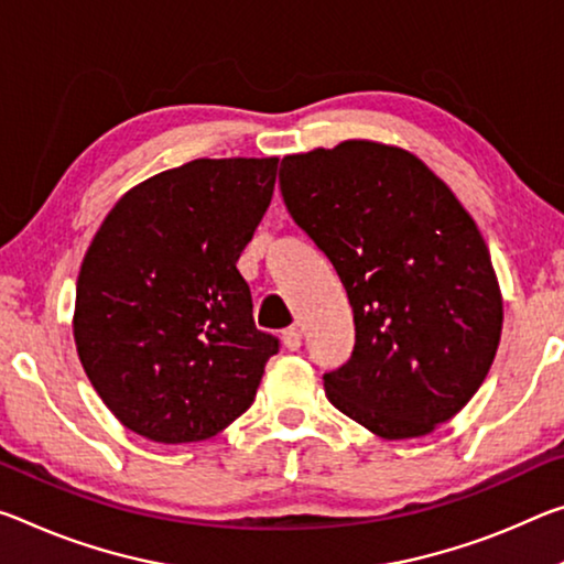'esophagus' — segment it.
<instances>
[{
	"instance_id": "1",
	"label": "esophagus",
	"mask_w": 564,
	"mask_h": 564,
	"mask_svg": "<svg viewBox=\"0 0 564 564\" xmlns=\"http://www.w3.org/2000/svg\"><path fill=\"white\" fill-rule=\"evenodd\" d=\"M281 341H283V346H285V348H289V351H299V348H301V344H303L301 328H296V326H291V328H285V330H281Z\"/></svg>"
}]
</instances>
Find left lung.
<instances>
[{
    "label": "left lung",
    "instance_id": "8db88e82",
    "mask_svg": "<svg viewBox=\"0 0 564 564\" xmlns=\"http://www.w3.org/2000/svg\"><path fill=\"white\" fill-rule=\"evenodd\" d=\"M281 193L354 311L356 346L324 377L328 401L381 440L432 434L477 394L502 336L475 218L414 153L373 140L285 155Z\"/></svg>",
    "mask_w": 564,
    "mask_h": 564
}]
</instances>
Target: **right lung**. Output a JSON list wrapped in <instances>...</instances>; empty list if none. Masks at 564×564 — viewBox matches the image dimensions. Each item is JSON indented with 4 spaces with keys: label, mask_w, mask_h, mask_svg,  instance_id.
I'll list each match as a JSON object with an SVG mask.
<instances>
[{
    "label": "right lung",
    "mask_w": 564,
    "mask_h": 564,
    "mask_svg": "<svg viewBox=\"0 0 564 564\" xmlns=\"http://www.w3.org/2000/svg\"><path fill=\"white\" fill-rule=\"evenodd\" d=\"M279 158H198L130 187L77 275L73 334L122 426L203 442L253 404L279 338L253 324L236 268L273 198Z\"/></svg>",
    "instance_id": "right-lung-1"
}]
</instances>
